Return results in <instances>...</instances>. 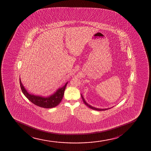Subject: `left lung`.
I'll return each instance as SVG.
<instances>
[{
  "label": "left lung",
  "instance_id": "1",
  "mask_svg": "<svg viewBox=\"0 0 151 151\" xmlns=\"http://www.w3.org/2000/svg\"><path fill=\"white\" fill-rule=\"evenodd\" d=\"M81 95L82 99V100H83V102L84 103L85 105L89 107L90 109H93V110H97V111H104V110H107V109H111V107H110V108H108V109H99V108H96L95 107L92 106L91 105H89V104H87L86 101H85V99H84V97H83V96L81 94Z\"/></svg>",
  "mask_w": 151,
  "mask_h": 151
}]
</instances>
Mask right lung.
I'll list each match as a JSON object with an SVG mask.
<instances>
[{
  "label": "right lung",
  "mask_w": 151,
  "mask_h": 151,
  "mask_svg": "<svg viewBox=\"0 0 151 151\" xmlns=\"http://www.w3.org/2000/svg\"><path fill=\"white\" fill-rule=\"evenodd\" d=\"M19 83L22 93L30 101L41 107L51 109L57 106L60 103L63 99L65 90L68 82H66L63 87L58 88L52 94L47 97L34 95L29 93L22 83L20 78H19Z\"/></svg>",
  "instance_id": "right-lung-1"
}]
</instances>
